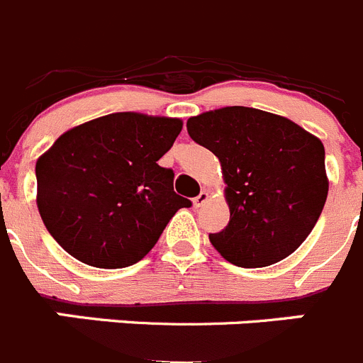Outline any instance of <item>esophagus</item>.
<instances>
[{
	"label": "esophagus",
	"mask_w": 363,
	"mask_h": 363,
	"mask_svg": "<svg viewBox=\"0 0 363 363\" xmlns=\"http://www.w3.org/2000/svg\"><path fill=\"white\" fill-rule=\"evenodd\" d=\"M208 198H211V196H208V192L207 191H201L198 196H196L194 199H192V203H194L196 208L203 207V205L208 201Z\"/></svg>",
	"instance_id": "1"
}]
</instances>
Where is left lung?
Instances as JSON below:
<instances>
[{"label": "left lung", "instance_id": "obj_1", "mask_svg": "<svg viewBox=\"0 0 363 363\" xmlns=\"http://www.w3.org/2000/svg\"><path fill=\"white\" fill-rule=\"evenodd\" d=\"M196 144L219 158L230 221L212 247L241 268L294 254L313 230L329 191L320 138L290 118L245 106L187 121Z\"/></svg>", "mask_w": 363, "mask_h": 363}]
</instances>
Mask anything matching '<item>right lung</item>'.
Returning a JSON list of instances; mask_svg holds the SVG:
<instances>
[{"label": "right lung", "mask_w": 363, "mask_h": 363, "mask_svg": "<svg viewBox=\"0 0 363 363\" xmlns=\"http://www.w3.org/2000/svg\"><path fill=\"white\" fill-rule=\"evenodd\" d=\"M184 122L124 111L62 133L35 162L38 208L46 230L72 257L125 268L151 252L187 198L158 165Z\"/></svg>", "instance_id": "add662e5"}]
</instances>
